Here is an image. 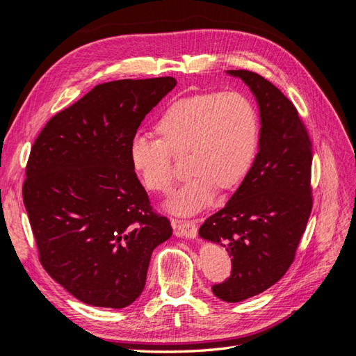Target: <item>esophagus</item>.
I'll return each instance as SVG.
<instances>
[{"mask_svg":"<svg viewBox=\"0 0 356 356\" xmlns=\"http://www.w3.org/2000/svg\"><path fill=\"white\" fill-rule=\"evenodd\" d=\"M174 224V229L177 236H181V238H188V239H195L197 236V225L195 221H181L175 220L172 221Z\"/></svg>","mask_w":356,"mask_h":356,"instance_id":"1","label":"esophagus"}]
</instances>
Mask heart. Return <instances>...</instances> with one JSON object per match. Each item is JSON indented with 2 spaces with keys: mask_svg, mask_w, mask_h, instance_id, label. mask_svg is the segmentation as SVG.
<instances>
[{
  "mask_svg": "<svg viewBox=\"0 0 356 356\" xmlns=\"http://www.w3.org/2000/svg\"><path fill=\"white\" fill-rule=\"evenodd\" d=\"M157 132L161 138L135 134L129 159L147 188L166 193L174 184L172 154L188 153L193 175L166 203L179 215L209 207L218 187H238L260 152V117L239 92L199 93L172 102L159 118Z\"/></svg>",
  "mask_w": 356,
  "mask_h": 356,
  "instance_id": "1",
  "label": "heart"
}]
</instances>
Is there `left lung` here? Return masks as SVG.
I'll return each instance as SVG.
<instances>
[{"instance_id":"1","label":"left lung","mask_w":356,"mask_h":356,"mask_svg":"<svg viewBox=\"0 0 356 356\" xmlns=\"http://www.w3.org/2000/svg\"><path fill=\"white\" fill-rule=\"evenodd\" d=\"M254 93L260 110V152L225 207L202 224V239L232 257V275L212 286L227 303L275 285L293 264L312 212V143L294 104L261 75L230 70Z\"/></svg>"}]
</instances>
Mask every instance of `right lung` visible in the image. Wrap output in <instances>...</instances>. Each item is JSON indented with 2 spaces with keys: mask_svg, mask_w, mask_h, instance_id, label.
<instances>
[{
  "mask_svg": "<svg viewBox=\"0 0 356 356\" xmlns=\"http://www.w3.org/2000/svg\"><path fill=\"white\" fill-rule=\"evenodd\" d=\"M175 86L174 77L95 86L51 117L31 148L24 203L40 263L86 305H132L154 248L172 236L135 174L129 144Z\"/></svg>",
  "mask_w": 356,
  "mask_h": 356,
  "instance_id": "add662e5",
  "label": "right lung"
}]
</instances>
